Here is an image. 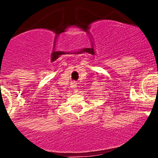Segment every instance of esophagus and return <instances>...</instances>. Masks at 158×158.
<instances>
[{
    "mask_svg": "<svg viewBox=\"0 0 158 158\" xmlns=\"http://www.w3.org/2000/svg\"><path fill=\"white\" fill-rule=\"evenodd\" d=\"M76 87H77L76 83H75V82H72V83H71V88H73V89H74V91L75 92V93H77V92H78L77 89H75Z\"/></svg>",
    "mask_w": 158,
    "mask_h": 158,
    "instance_id": "obj_1",
    "label": "esophagus"
}]
</instances>
